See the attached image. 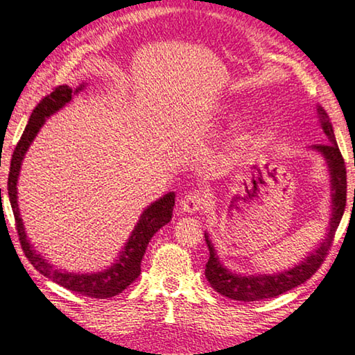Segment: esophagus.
Masks as SVG:
<instances>
[{
    "label": "esophagus",
    "mask_w": 355,
    "mask_h": 355,
    "mask_svg": "<svg viewBox=\"0 0 355 355\" xmlns=\"http://www.w3.org/2000/svg\"><path fill=\"white\" fill-rule=\"evenodd\" d=\"M208 202V196L207 192L203 191H189L188 194H186L182 202H180V207L184 213H197L200 211V209L207 205Z\"/></svg>",
    "instance_id": "1"
}]
</instances>
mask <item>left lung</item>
<instances>
[{
	"label": "left lung",
	"mask_w": 355,
	"mask_h": 355,
	"mask_svg": "<svg viewBox=\"0 0 355 355\" xmlns=\"http://www.w3.org/2000/svg\"><path fill=\"white\" fill-rule=\"evenodd\" d=\"M316 114L324 135L327 136L329 141L327 144H316V146L310 147L315 152L321 153L324 161H326L330 175V191H332L330 192V199H332V202H330L332 205L330 207H332V214H330L329 219L326 236L318 244V248L311 250L302 261L294 264L290 269L274 274L244 275L233 272L222 264L218 254H216L211 239L208 238V233H205V241L209 250L205 277L208 279L209 285L222 296L233 300H241V302H254V300L275 297L279 294H284L299 286L300 284H304L305 280H309L320 269L321 263L326 258L346 207V166L338 148V144H336L332 123H330L327 112L321 106H316Z\"/></svg>",
	"instance_id": "left-lung-1"
}]
</instances>
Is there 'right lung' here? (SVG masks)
<instances>
[{
	"instance_id": "obj_1",
	"label": "right lung",
	"mask_w": 355,
	"mask_h": 355,
	"mask_svg": "<svg viewBox=\"0 0 355 355\" xmlns=\"http://www.w3.org/2000/svg\"><path fill=\"white\" fill-rule=\"evenodd\" d=\"M84 89L81 84L78 89H71L69 86H59L50 95L40 100V103L35 106L25 131L20 137L19 144L14 150L10 159V171L8 178V196L10 200L12 211L15 216L17 230H19V238L21 243V249L33 266L37 271L45 275V277L56 282L58 285L67 288L70 291H75L84 296L95 297V299H106L112 297L116 294L122 293L125 288L133 284L141 274V261L146 254L148 241L152 239L156 232L161 227L169 224L172 219L173 205H175V192H167L166 196L161 197L152 205L144 209L139 220L135 225V230L131 232L128 241L125 243L123 249L120 250L117 260L114 261L110 268L103 269L98 272H87V274H75L56 269L53 264L48 263L44 257L35 252L33 244L29 243L26 236L25 225H23L19 202H17V183H19V175L21 169L23 158L31 147L34 137L37 136L40 128L44 127L45 120L58 112L61 107L70 103L71 95L78 94ZM1 191V189H0ZM1 196V194H0Z\"/></svg>"
}]
</instances>
